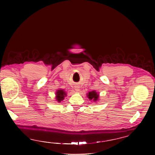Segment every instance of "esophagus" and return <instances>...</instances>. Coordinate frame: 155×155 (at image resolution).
<instances>
[{
  "mask_svg": "<svg viewBox=\"0 0 155 155\" xmlns=\"http://www.w3.org/2000/svg\"><path fill=\"white\" fill-rule=\"evenodd\" d=\"M75 91H76V92H79L80 91V87H78V86H75Z\"/></svg>",
  "mask_w": 155,
  "mask_h": 155,
  "instance_id": "34e87169",
  "label": "esophagus"
}]
</instances>
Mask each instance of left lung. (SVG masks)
<instances>
[{
	"mask_svg": "<svg viewBox=\"0 0 155 155\" xmlns=\"http://www.w3.org/2000/svg\"><path fill=\"white\" fill-rule=\"evenodd\" d=\"M87 97L90 101H93L94 102H97L99 101V94L95 91L89 92L87 94Z\"/></svg>",
	"mask_w": 155,
	"mask_h": 155,
	"instance_id": "8db88e82",
	"label": "left lung"
}]
</instances>
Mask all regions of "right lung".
<instances>
[{
    "instance_id": "obj_1",
    "label": "right lung",
    "mask_w": 155,
    "mask_h": 155,
    "mask_svg": "<svg viewBox=\"0 0 155 155\" xmlns=\"http://www.w3.org/2000/svg\"><path fill=\"white\" fill-rule=\"evenodd\" d=\"M67 95V92L63 89H58L56 92V101L58 102H61V101H62Z\"/></svg>"
}]
</instances>
